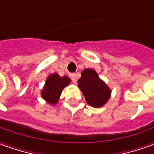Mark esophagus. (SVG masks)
I'll list each match as a JSON object with an SVG mask.
<instances>
[{"label":"esophagus","mask_w":154,"mask_h":154,"mask_svg":"<svg viewBox=\"0 0 154 154\" xmlns=\"http://www.w3.org/2000/svg\"><path fill=\"white\" fill-rule=\"evenodd\" d=\"M71 80H72V81H73V83L76 84V82H77V74H71Z\"/></svg>","instance_id":"obj_1"}]
</instances>
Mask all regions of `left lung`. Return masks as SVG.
Listing matches in <instances>:
<instances>
[{"mask_svg":"<svg viewBox=\"0 0 154 154\" xmlns=\"http://www.w3.org/2000/svg\"><path fill=\"white\" fill-rule=\"evenodd\" d=\"M78 83V86L89 105L94 108H99L109 100L111 91L109 86L100 80L95 70L92 68L84 69Z\"/></svg>","mask_w":154,"mask_h":154,"instance_id":"1","label":"left lung"}]
</instances>
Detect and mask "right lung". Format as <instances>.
Masks as SVG:
<instances>
[{
  "label": "right lung",
  "mask_w": 154,
  "mask_h": 154,
  "mask_svg": "<svg viewBox=\"0 0 154 154\" xmlns=\"http://www.w3.org/2000/svg\"><path fill=\"white\" fill-rule=\"evenodd\" d=\"M70 79L68 76L61 77L58 74H51L48 76L44 89L41 91L42 98L51 104H56L62 94L64 87L69 85Z\"/></svg>",
  "instance_id": "add662e5"
}]
</instances>
